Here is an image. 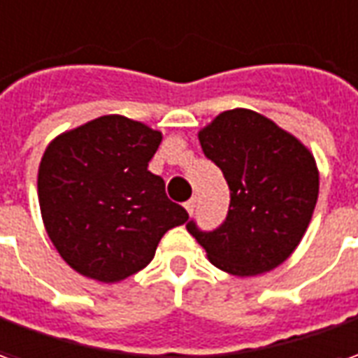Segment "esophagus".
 <instances>
[{
  "label": "esophagus",
  "mask_w": 358,
  "mask_h": 358,
  "mask_svg": "<svg viewBox=\"0 0 358 358\" xmlns=\"http://www.w3.org/2000/svg\"><path fill=\"white\" fill-rule=\"evenodd\" d=\"M196 205H197V197H189L186 203H184V207H186L187 213L192 215V213H194V211H196Z\"/></svg>",
  "instance_id": "1"
}]
</instances>
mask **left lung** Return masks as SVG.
Segmentation results:
<instances>
[{
	"label": "left lung",
	"mask_w": 358,
	"mask_h": 358,
	"mask_svg": "<svg viewBox=\"0 0 358 358\" xmlns=\"http://www.w3.org/2000/svg\"><path fill=\"white\" fill-rule=\"evenodd\" d=\"M207 159L231 189L229 215L219 229L187 232L209 262L236 277H254L281 266L301 244L318 201L314 155L275 122L248 108L221 112L199 129Z\"/></svg>",
	"instance_id": "1"
}]
</instances>
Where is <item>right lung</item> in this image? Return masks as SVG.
I'll return each mask as SVG.
<instances>
[{
  "label": "right lung",
  "mask_w": 358,
  "mask_h": 358,
  "mask_svg": "<svg viewBox=\"0 0 358 358\" xmlns=\"http://www.w3.org/2000/svg\"><path fill=\"white\" fill-rule=\"evenodd\" d=\"M162 134L118 114L64 131L38 166V203L52 244L67 266L118 283L155 257L164 232L187 221L149 171Z\"/></svg>",
  "instance_id": "1"
}]
</instances>
